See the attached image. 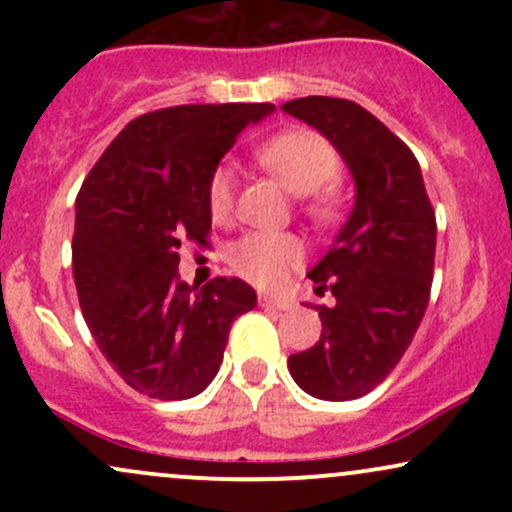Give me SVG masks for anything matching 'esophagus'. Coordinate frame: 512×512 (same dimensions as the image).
I'll list each match as a JSON object with an SVG mask.
<instances>
[{"instance_id":"1","label":"esophagus","mask_w":512,"mask_h":512,"mask_svg":"<svg viewBox=\"0 0 512 512\" xmlns=\"http://www.w3.org/2000/svg\"><path fill=\"white\" fill-rule=\"evenodd\" d=\"M257 303L262 305V308H276V310H289L291 308V301H286V298H276V296H267V293H260V298H257Z\"/></svg>"}]
</instances>
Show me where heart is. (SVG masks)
I'll return each mask as SVG.
<instances>
[{"label": "heart", "mask_w": 512, "mask_h": 512, "mask_svg": "<svg viewBox=\"0 0 512 512\" xmlns=\"http://www.w3.org/2000/svg\"><path fill=\"white\" fill-rule=\"evenodd\" d=\"M257 161L291 195L305 197L303 211L315 223H332L339 216V195L327 187L342 173L337 149L313 129H291L269 139L257 151ZM233 170L219 166L207 185V207L214 221H226L233 211ZM226 260L238 276L262 289L286 281L303 262V248L286 233H245L226 250Z\"/></svg>", "instance_id": "obj_1"}]
</instances>
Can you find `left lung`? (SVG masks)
Wrapping results in <instances>:
<instances>
[{
    "label": "left lung",
    "mask_w": 512,
    "mask_h": 512,
    "mask_svg": "<svg viewBox=\"0 0 512 512\" xmlns=\"http://www.w3.org/2000/svg\"><path fill=\"white\" fill-rule=\"evenodd\" d=\"M330 139L351 170L356 202L327 255L310 269L320 305V342L289 356L303 392L346 402L378 387L424 320L436 260V214L409 146L366 108L308 96L281 105Z\"/></svg>",
    "instance_id": "obj_1"
}]
</instances>
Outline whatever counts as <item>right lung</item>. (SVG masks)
I'll list each match as a JSON object with an SVG mask.
<instances>
[{
  "instance_id": "right-lung-1",
  "label": "right lung",
  "mask_w": 512,
  "mask_h": 512,
  "mask_svg": "<svg viewBox=\"0 0 512 512\" xmlns=\"http://www.w3.org/2000/svg\"><path fill=\"white\" fill-rule=\"evenodd\" d=\"M272 103L175 105L113 139L76 197L72 269L84 320L120 378L163 402L190 399L219 373L228 332L257 305L240 279L180 281L182 240L207 243V185Z\"/></svg>"
}]
</instances>
